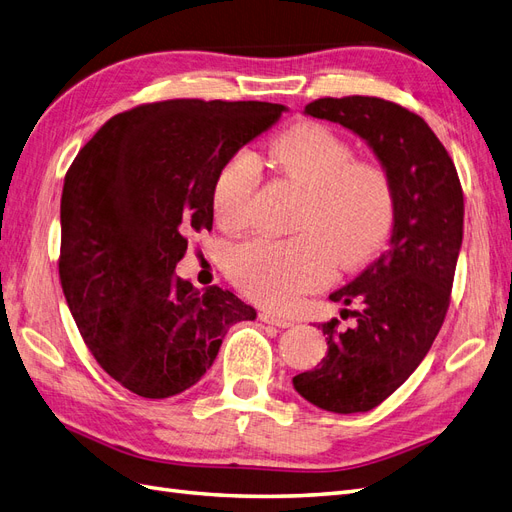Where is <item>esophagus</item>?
Returning a JSON list of instances; mask_svg holds the SVG:
<instances>
[{
    "label": "esophagus",
    "instance_id": "obj_1",
    "mask_svg": "<svg viewBox=\"0 0 512 512\" xmlns=\"http://www.w3.org/2000/svg\"><path fill=\"white\" fill-rule=\"evenodd\" d=\"M258 318H260L262 322L273 324V327H280V329H286V327H290V324H292L288 318L275 316V314H271V312H260V314H258Z\"/></svg>",
    "mask_w": 512,
    "mask_h": 512
}]
</instances>
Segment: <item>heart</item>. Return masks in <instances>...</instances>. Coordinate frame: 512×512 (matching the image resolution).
Masks as SVG:
<instances>
[{
	"label": "heart",
	"instance_id": "obj_1",
	"mask_svg": "<svg viewBox=\"0 0 512 512\" xmlns=\"http://www.w3.org/2000/svg\"><path fill=\"white\" fill-rule=\"evenodd\" d=\"M267 156L275 168L305 188L290 239L254 237L228 252L232 284L247 297L284 309L322 286L333 267L356 269L389 239L397 215V190L389 170L354 160L342 134L318 121L297 123L275 136ZM260 183V162L237 151L213 181L215 220L228 230L247 224Z\"/></svg>",
	"mask_w": 512,
	"mask_h": 512
}]
</instances>
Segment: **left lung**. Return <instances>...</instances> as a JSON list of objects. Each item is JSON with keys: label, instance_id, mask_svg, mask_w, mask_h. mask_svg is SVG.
<instances>
[{"label": "left lung", "instance_id": "left-lung-1", "mask_svg": "<svg viewBox=\"0 0 512 512\" xmlns=\"http://www.w3.org/2000/svg\"><path fill=\"white\" fill-rule=\"evenodd\" d=\"M305 113L365 138L397 190L391 245L331 301L356 305L322 324L327 356L292 384L309 404L369 412L421 365L451 303L463 239V190L438 136L416 113L374 96L318 98Z\"/></svg>", "mask_w": 512, "mask_h": 512}]
</instances>
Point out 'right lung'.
<instances>
[{
    "label": "right lung",
    "instance_id": "right-lung-1",
    "mask_svg": "<svg viewBox=\"0 0 512 512\" xmlns=\"http://www.w3.org/2000/svg\"><path fill=\"white\" fill-rule=\"evenodd\" d=\"M286 106L179 98L108 119L61 192L59 280L89 352L128 391L164 399L213 365L226 331L256 309L177 277L188 237L213 226L220 166Z\"/></svg>",
    "mask_w": 512,
    "mask_h": 512
}]
</instances>
